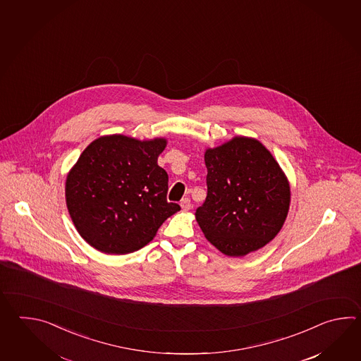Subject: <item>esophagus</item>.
Listing matches in <instances>:
<instances>
[{
	"label": "esophagus",
	"instance_id": "1",
	"mask_svg": "<svg viewBox=\"0 0 361 361\" xmlns=\"http://www.w3.org/2000/svg\"><path fill=\"white\" fill-rule=\"evenodd\" d=\"M180 207L183 209L184 212H188L191 209V200L188 199V197H184L180 201Z\"/></svg>",
	"mask_w": 361,
	"mask_h": 361
}]
</instances>
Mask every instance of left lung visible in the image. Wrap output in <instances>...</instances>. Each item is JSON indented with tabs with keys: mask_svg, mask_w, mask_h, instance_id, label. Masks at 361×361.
<instances>
[{
	"mask_svg": "<svg viewBox=\"0 0 361 361\" xmlns=\"http://www.w3.org/2000/svg\"><path fill=\"white\" fill-rule=\"evenodd\" d=\"M207 196L195 216L207 241L244 257L276 238L290 207V184L258 139L233 137L207 148Z\"/></svg>",
	"mask_w": 361,
	"mask_h": 361,
	"instance_id": "left-lung-1",
	"label": "left lung"
}]
</instances>
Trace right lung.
Instances as JSON below:
<instances>
[{
	"label": "right lung",
	"mask_w": 361,
	"mask_h": 361,
	"mask_svg": "<svg viewBox=\"0 0 361 361\" xmlns=\"http://www.w3.org/2000/svg\"><path fill=\"white\" fill-rule=\"evenodd\" d=\"M166 143L111 134L92 140L80 154L66 179V202L89 245L104 254L137 252L180 210L168 202L169 177L157 165Z\"/></svg>",
	"instance_id": "add662e5"
}]
</instances>
